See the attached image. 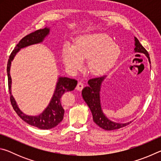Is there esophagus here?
I'll return each instance as SVG.
<instances>
[{"label": "esophagus", "mask_w": 161, "mask_h": 161, "mask_svg": "<svg viewBox=\"0 0 161 161\" xmlns=\"http://www.w3.org/2000/svg\"><path fill=\"white\" fill-rule=\"evenodd\" d=\"M83 88H84V84L82 82H81V81H79L77 86H76V89L78 91H81Z\"/></svg>", "instance_id": "obj_1"}]
</instances>
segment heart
<instances>
[{
	"label": "heart",
	"mask_w": 161,
	"mask_h": 161,
	"mask_svg": "<svg viewBox=\"0 0 161 161\" xmlns=\"http://www.w3.org/2000/svg\"><path fill=\"white\" fill-rule=\"evenodd\" d=\"M120 54V47L103 32L81 35L77 37L72 47L65 45L62 50L64 66L76 72L87 59V68L91 74L101 75L113 66Z\"/></svg>",
	"instance_id": "heart-1"
}]
</instances>
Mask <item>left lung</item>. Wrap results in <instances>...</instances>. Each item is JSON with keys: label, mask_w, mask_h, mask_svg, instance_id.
<instances>
[{"label": "left lung", "mask_w": 161, "mask_h": 161, "mask_svg": "<svg viewBox=\"0 0 161 161\" xmlns=\"http://www.w3.org/2000/svg\"><path fill=\"white\" fill-rule=\"evenodd\" d=\"M134 40L135 53H143L145 54L148 58L150 64H151V60H150V57L148 52L143 47L142 45L141 44L140 42L138 41V40L136 37H134ZM106 77L107 76H103V77H96L89 80L88 81L89 86L84 87L82 92H81V94H82L84 100L85 101L86 104L88 105V107L90 108L95 124L104 130H116L127 126V125L130 124V123H131L132 121L124 124L116 123V122L112 121L108 119L104 115V114L103 113L102 105H101L100 91L102 84Z\"/></svg>", "instance_id": "left-lung-1"}]
</instances>
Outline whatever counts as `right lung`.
I'll use <instances>...</instances> for the list:
<instances>
[{"instance_id": "add662e5", "label": "right lung", "mask_w": 161, "mask_h": 161, "mask_svg": "<svg viewBox=\"0 0 161 161\" xmlns=\"http://www.w3.org/2000/svg\"><path fill=\"white\" fill-rule=\"evenodd\" d=\"M50 28L40 29L32 33L26 35L22 38L18 44L15 46L14 50L10 54L8 62L7 64V74L8 81V89L10 94V99L13 108L18 115L28 124L37 127L40 129H50L55 127L60 123L63 119L64 110L62 108L61 103V97L65 92L74 90L77 84V81L74 79L67 77H59L57 81L55 90L52 97L50 103L47 108L37 116H28L24 114L16 103L14 97L11 94V84L12 80L10 75V65L11 62L14 59L15 54H17L20 49L28 47V46L38 44L42 42L46 36L50 33Z\"/></svg>"}]
</instances>
